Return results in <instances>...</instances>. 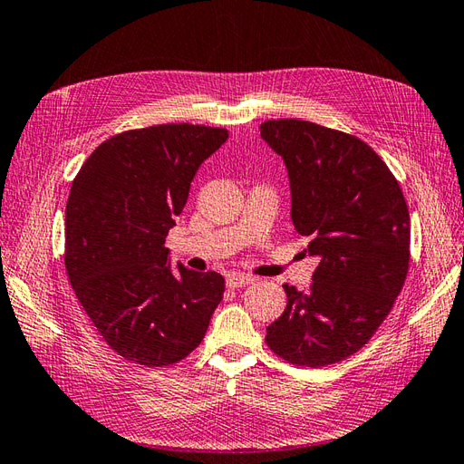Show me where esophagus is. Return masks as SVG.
I'll return each mask as SVG.
<instances>
[{
    "mask_svg": "<svg viewBox=\"0 0 464 464\" xmlns=\"http://www.w3.org/2000/svg\"><path fill=\"white\" fill-rule=\"evenodd\" d=\"M253 283H255V278L251 275H245V273H233L227 276L229 288H243V286H249Z\"/></svg>",
    "mask_w": 464,
    "mask_h": 464,
    "instance_id": "obj_1",
    "label": "esophagus"
}]
</instances>
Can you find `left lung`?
I'll return each mask as SVG.
<instances>
[{
    "label": "left lung",
    "instance_id": "left-lung-1",
    "mask_svg": "<svg viewBox=\"0 0 464 464\" xmlns=\"http://www.w3.org/2000/svg\"><path fill=\"white\" fill-rule=\"evenodd\" d=\"M283 156L295 229L320 256L308 293L285 285L286 308L266 328L278 358L326 368L362 350L390 314L409 271V209L385 161L352 134L308 121L261 124Z\"/></svg>",
    "mask_w": 464,
    "mask_h": 464
}]
</instances>
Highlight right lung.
Listing matches in <instances>:
<instances>
[{"label": "right lung", "mask_w": 464, "mask_h": 464, "mask_svg": "<svg viewBox=\"0 0 464 464\" xmlns=\"http://www.w3.org/2000/svg\"><path fill=\"white\" fill-rule=\"evenodd\" d=\"M229 132L158 124L106 140L72 179L64 215V266L102 340L148 368L178 363L206 336L225 278L171 271L164 245L198 168Z\"/></svg>", "instance_id": "right-lung-1"}]
</instances>
